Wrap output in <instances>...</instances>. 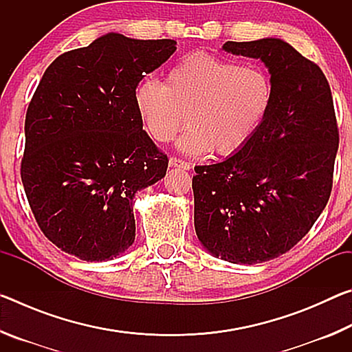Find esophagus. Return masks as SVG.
Listing matches in <instances>:
<instances>
[{"label": "esophagus", "mask_w": 352, "mask_h": 352, "mask_svg": "<svg viewBox=\"0 0 352 352\" xmlns=\"http://www.w3.org/2000/svg\"><path fill=\"white\" fill-rule=\"evenodd\" d=\"M169 164L172 168H182V169H190V163L189 162H184L182 158H177V157H170L169 158Z\"/></svg>", "instance_id": "esophagus-1"}]
</instances>
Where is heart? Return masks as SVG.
<instances>
[{
  "mask_svg": "<svg viewBox=\"0 0 352 352\" xmlns=\"http://www.w3.org/2000/svg\"><path fill=\"white\" fill-rule=\"evenodd\" d=\"M135 109L146 132L169 142L186 126L180 147L188 153L212 152L228 157L253 138L272 104L270 80L262 71L192 52L166 74L164 85L142 80L135 90Z\"/></svg>",
  "mask_w": 352,
  "mask_h": 352,
  "instance_id": "heart-1",
  "label": "heart"
}]
</instances>
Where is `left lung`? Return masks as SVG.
Here are the masks:
<instances>
[{
    "label": "left lung",
    "instance_id": "left-lung-1",
    "mask_svg": "<svg viewBox=\"0 0 352 352\" xmlns=\"http://www.w3.org/2000/svg\"><path fill=\"white\" fill-rule=\"evenodd\" d=\"M223 50L265 63L272 104L245 147L194 168V225L208 252L252 265L289 252L323 212L338 127L326 76L295 47L261 38L226 41Z\"/></svg>",
    "mask_w": 352,
    "mask_h": 352
}]
</instances>
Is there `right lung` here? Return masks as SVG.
Masks as SVG:
<instances>
[{"instance_id":"1","label":"right lung","mask_w":352,"mask_h":352,"mask_svg":"<svg viewBox=\"0 0 352 352\" xmlns=\"http://www.w3.org/2000/svg\"><path fill=\"white\" fill-rule=\"evenodd\" d=\"M175 45L110 32L46 68L26 113L21 182L40 230L62 252L102 262L133 243L135 194L169 163L142 130L133 96Z\"/></svg>"}]
</instances>
